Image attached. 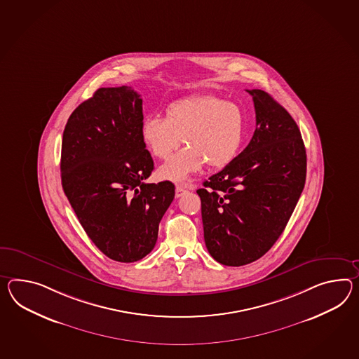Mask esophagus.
I'll return each instance as SVG.
<instances>
[{"mask_svg":"<svg viewBox=\"0 0 359 359\" xmlns=\"http://www.w3.org/2000/svg\"><path fill=\"white\" fill-rule=\"evenodd\" d=\"M187 193V189L185 188H183V187H176L175 189V197L176 198H179V197H182L183 194H185Z\"/></svg>","mask_w":359,"mask_h":359,"instance_id":"esophagus-1","label":"esophagus"}]
</instances>
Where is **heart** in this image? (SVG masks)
I'll use <instances>...</instances> for the list:
<instances>
[{"instance_id":"1","label":"heart","mask_w":359,"mask_h":359,"mask_svg":"<svg viewBox=\"0 0 359 359\" xmlns=\"http://www.w3.org/2000/svg\"><path fill=\"white\" fill-rule=\"evenodd\" d=\"M244 111L235 102L209 95L184 97L166 107V116L150 115L141 123L140 136L150 154L165 161L184 142L175 157L159 168L162 179L184 183L200 171L228 166L243 147Z\"/></svg>"}]
</instances>
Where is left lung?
I'll list each match as a JSON object with an SVG mask.
<instances>
[{
    "mask_svg": "<svg viewBox=\"0 0 359 359\" xmlns=\"http://www.w3.org/2000/svg\"><path fill=\"white\" fill-rule=\"evenodd\" d=\"M248 92L257 122L252 140L197 191L209 253L236 267L271 249L306 180V149L294 119L264 90Z\"/></svg>",
    "mask_w": 359,
    "mask_h": 359,
    "instance_id": "left-lung-1",
    "label": "left lung"
}]
</instances>
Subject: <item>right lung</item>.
Listing matches in <instances>:
<instances>
[{
	"mask_svg": "<svg viewBox=\"0 0 359 359\" xmlns=\"http://www.w3.org/2000/svg\"><path fill=\"white\" fill-rule=\"evenodd\" d=\"M142 100L131 87L100 88L63 131L62 187L93 244L118 262H136L157 243L175 197L171 182L145 183L154 162L141 140Z\"/></svg>",
	"mask_w": 359,
	"mask_h": 359,
	"instance_id": "1",
	"label": "right lung"
}]
</instances>
